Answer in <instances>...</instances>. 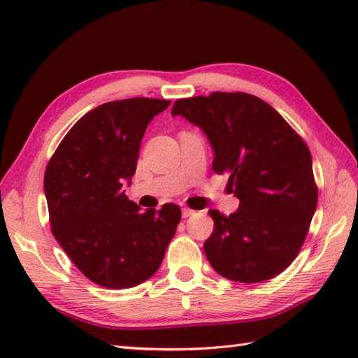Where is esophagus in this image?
<instances>
[{
	"instance_id": "obj_1",
	"label": "esophagus",
	"mask_w": 358,
	"mask_h": 358,
	"mask_svg": "<svg viewBox=\"0 0 358 358\" xmlns=\"http://www.w3.org/2000/svg\"><path fill=\"white\" fill-rule=\"evenodd\" d=\"M181 214H183V217H185V218H187V217L194 215V214H195V210L189 209V208H183V209H181Z\"/></svg>"
}]
</instances>
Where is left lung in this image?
<instances>
[{"label":"left lung","instance_id":"8db88e82","mask_svg":"<svg viewBox=\"0 0 358 358\" xmlns=\"http://www.w3.org/2000/svg\"><path fill=\"white\" fill-rule=\"evenodd\" d=\"M172 115L203 129L214 149L212 169L229 177L240 200L224 215L210 209L214 231L204 254L220 275L260 283L299 255L314 217L318 189L305 140L266 101L245 92L181 98Z\"/></svg>","mask_w":358,"mask_h":358}]
</instances>
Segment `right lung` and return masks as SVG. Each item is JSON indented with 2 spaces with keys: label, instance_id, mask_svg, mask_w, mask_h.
<instances>
[{
  "label": "right lung",
  "instance_id": "obj_1",
  "mask_svg": "<svg viewBox=\"0 0 358 358\" xmlns=\"http://www.w3.org/2000/svg\"><path fill=\"white\" fill-rule=\"evenodd\" d=\"M169 104L138 96L98 106L72 126L45 167L53 237L95 285L126 289L146 281L177 231V204L141 212L124 194L144 131Z\"/></svg>",
  "mask_w": 358,
  "mask_h": 358
}]
</instances>
